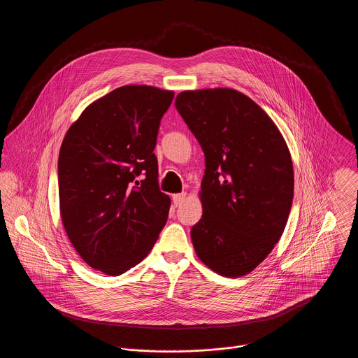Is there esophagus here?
<instances>
[{"instance_id":"34e87169","label":"esophagus","mask_w":358,"mask_h":358,"mask_svg":"<svg viewBox=\"0 0 358 358\" xmlns=\"http://www.w3.org/2000/svg\"><path fill=\"white\" fill-rule=\"evenodd\" d=\"M172 200H173V204L180 205L183 204V201L186 200V193H178V194H173L172 196Z\"/></svg>"}]
</instances>
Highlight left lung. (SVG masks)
Here are the masks:
<instances>
[{
    "instance_id": "8db88e82",
    "label": "left lung",
    "mask_w": 358,
    "mask_h": 358,
    "mask_svg": "<svg viewBox=\"0 0 358 358\" xmlns=\"http://www.w3.org/2000/svg\"><path fill=\"white\" fill-rule=\"evenodd\" d=\"M175 106L205 155L196 254L215 273H251L278 243L294 199V166L273 120L230 88L185 91Z\"/></svg>"
}]
</instances>
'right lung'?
<instances>
[{
	"instance_id": "1",
	"label": "right lung",
	"mask_w": 358,
	"mask_h": 358,
	"mask_svg": "<svg viewBox=\"0 0 358 358\" xmlns=\"http://www.w3.org/2000/svg\"><path fill=\"white\" fill-rule=\"evenodd\" d=\"M175 94L124 85L91 103L59 152L60 216L83 260L120 275L152 251L166 223L153 153L159 121Z\"/></svg>"
}]
</instances>
